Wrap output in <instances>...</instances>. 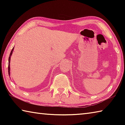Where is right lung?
<instances>
[{"instance_id": "right-lung-1", "label": "right lung", "mask_w": 125, "mask_h": 125, "mask_svg": "<svg viewBox=\"0 0 125 125\" xmlns=\"http://www.w3.org/2000/svg\"><path fill=\"white\" fill-rule=\"evenodd\" d=\"M14 49V47L13 48H12V49L11 52H10V55H9V64H8V73H9V75H10V58H11V55H12V52H13Z\"/></svg>"}]
</instances>
